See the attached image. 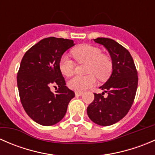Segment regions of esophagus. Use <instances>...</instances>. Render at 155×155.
Segmentation results:
<instances>
[{
    "instance_id": "esophagus-1",
    "label": "esophagus",
    "mask_w": 155,
    "mask_h": 155,
    "mask_svg": "<svg viewBox=\"0 0 155 155\" xmlns=\"http://www.w3.org/2000/svg\"><path fill=\"white\" fill-rule=\"evenodd\" d=\"M75 94H76V96H82V95L83 94V92L82 91H76L75 92Z\"/></svg>"
}]
</instances>
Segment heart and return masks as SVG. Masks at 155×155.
<instances>
[{"mask_svg": "<svg viewBox=\"0 0 155 155\" xmlns=\"http://www.w3.org/2000/svg\"><path fill=\"white\" fill-rule=\"evenodd\" d=\"M73 57L78 63H85L86 73L84 76H76L70 79L68 83L70 89L76 91H83L96 83V77L100 80L107 79L112 71V62L109 56L104 54L101 48L91 45H82L72 51ZM75 63L66 54L59 61V69L62 74L70 76L75 72Z\"/></svg>", "mask_w": 155, "mask_h": 155, "instance_id": "1", "label": "heart"}]
</instances>
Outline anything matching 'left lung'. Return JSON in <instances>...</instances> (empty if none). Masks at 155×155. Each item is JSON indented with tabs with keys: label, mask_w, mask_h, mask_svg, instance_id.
Here are the masks:
<instances>
[{
	"label": "left lung",
	"mask_w": 155,
	"mask_h": 155,
	"mask_svg": "<svg viewBox=\"0 0 155 155\" xmlns=\"http://www.w3.org/2000/svg\"><path fill=\"white\" fill-rule=\"evenodd\" d=\"M109 52L112 61V73L104 85L100 87L108 96L95 94L94 100L87 108L90 119L101 126H109L122 119L134 101L138 76L133 58L127 48L114 40L104 37L94 39Z\"/></svg>",
	"instance_id": "left-lung-1"
}]
</instances>
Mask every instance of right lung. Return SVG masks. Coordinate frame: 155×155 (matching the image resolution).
I'll return each instance as SVG.
<instances>
[{
    "mask_svg": "<svg viewBox=\"0 0 155 155\" xmlns=\"http://www.w3.org/2000/svg\"><path fill=\"white\" fill-rule=\"evenodd\" d=\"M73 40L48 37L30 48L21 59L17 73L20 100L26 113L43 126L57 124L64 117L74 91L66 86L59 61ZM51 85L59 89L53 93Z\"/></svg>",
    "mask_w": 155,
    "mask_h": 155,
    "instance_id": "obj_1",
    "label": "right lung"
}]
</instances>
